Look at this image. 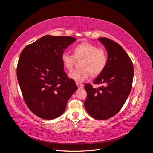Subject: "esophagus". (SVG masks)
Here are the masks:
<instances>
[{"mask_svg": "<svg viewBox=\"0 0 153 153\" xmlns=\"http://www.w3.org/2000/svg\"><path fill=\"white\" fill-rule=\"evenodd\" d=\"M76 84L78 88H82L83 87H84L83 84H82V83H80V82H76Z\"/></svg>", "mask_w": 153, "mask_h": 153, "instance_id": "34e87169", "label": "esophagus"}]
</instances>
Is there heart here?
Listing matches in <instances>:
<instances>
[{
  "instance_id": "b5f03b06",
  "label": "heart",
  "mask_w": 153,
  "mask_h": 153,
  "mask_svg": "<svg viewBox=\"0 0 153 153\" xmlns=\"http://www.w3.org/2000/svg\"><path fill=\"white\" fill-rule=\"evenodd\" d=\"M74 55L64 52L61 55L63 66L71 71L77 60L80 61V68L69 74L71 79L76 82H83L91 75L97 76L103 71L108 62V55L106 50L91 43L84 41L73 48Z\"/></svg>"
}]
</instances>
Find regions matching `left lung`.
I'll return each mask as SVG.
<instances>
[{
    "instance_id": "8db88e82",
    "label": "left lung",
    "mask_w": 153,
    "mask_h": 153,
    "mask_svg": "<svg viewBox=\"0 0 153 153\" xmlns=\"http://www.w3.org/2000/svg\"><path fill=\"white\" fill-rule=\"evenodd\" d=\"M98 39L107 51L108 62L103 71L93 82L102 85L94 89L91 84L85 85L87 96L84 106L91 117L105 120L119 112L130 93L133 65L121 45L106 38Z\"/></svg>"
}]
</instances>
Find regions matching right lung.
I'll list each match as a JSON object with an SVG mask.
<instances>
[{"label":"right lung","instance_id":"right-lung-1","mask_svg":"<svg viewBox=\"0 0 153 153\" xmlns=\"http://www.w3.org/2000/svg\"><path fill=\"white\" fill-rule=\"evenodd\" d=\"M76 38L45 36L23 49L16 75L29 110L44 119H53L65 111L68 100L78 89L64 71L61 55Z\"/></svg>","mask_w":153,"mask_h":153}]
</instances>
